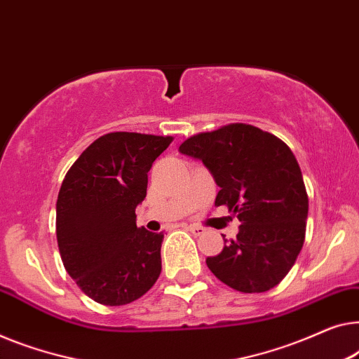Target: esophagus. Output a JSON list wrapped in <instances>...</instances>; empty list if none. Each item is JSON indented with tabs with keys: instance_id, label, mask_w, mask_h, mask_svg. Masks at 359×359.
<instances>
[{
	"instance_id": "esophagus-1",
	"label": "esophagus",
	"mask_w": 359,
	"mask_h": 359,
	"mask_svg": "<svg viewBox=\"0 0 359 359\" xmlns=\"http://www.w3.org/2000/svg\"><path fill=\"white\" fill-rule=\"evenodd\" d=\"M188 230H189L194 236H201V235H204V233H205V228L197 226V225H189Z\"/></svg>"
}]
</instances>
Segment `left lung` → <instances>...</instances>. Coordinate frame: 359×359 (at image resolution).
Returning <instances> with one entry per match:
<instances>
[{
  "label": "left lung",
  "instance_id": "8db88e82",
  "mask_svg": "<svg viewBox=\"0 0 359 359\" xmlns=\"http://www.w3.org/2000/svg\"><path fill=\"white\" fill-rule=\"evenodd\" d=\"M201 160L220 191L215 205H228L241 222L235 240L207 257L218 280L243 293L273 288L303 248L308 194L287 144L251 124H228L180 145Z\"/></svg>",
  "mask_w": 359,
  "mask_h": 359
}]
</instances>
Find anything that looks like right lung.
<instances>
[{
	"mask_svg": "<svg viewBox=\"0 0 359 359\" xmlns=\"http://www.w3.org/2000/svg\"><path fill=\"white\" fill-rule=\"evenodd\" d=\"M173 137L110 133L67 171L56 201V238L66 272L89 298L123 306L162 272L163 233L136 225L147 173Z\"/></svg>",
	"mask_w": 359,
	"mask_h": 359,
	"instance_id": "right-lung-1",
	"label": "right lung"
}]
</instances>
